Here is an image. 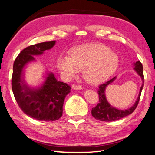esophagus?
<instances>
[{
  "label": "esophagus",
  "mask_w": 155,
  "mask_h": 155,
  "mask_svg": "<svg viewBox=\"0 0 155 155\" xmlns=\"http://www.w3.org/2000/svg\"><path fill=\"white\" fill-rule=\"evenodd\" d=\"M72 88L73 89H75V90H80L82 89V86L81 85H78V84H73L72 85Z\"/></svg>",
  "instance_id": "1"
}]
</instances>
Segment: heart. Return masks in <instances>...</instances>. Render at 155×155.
Returning <instances> with one entry per match:
<instances>
[{"label": "heart", "mask_w": 155, "mask_h": 155, "mask_svg": "<svg viewBox=\"0 0 155 155\" xmlns=\"http://www.w3.org/2000/svg\"><path fill=\"white\" fill-rule=\"evenodd\" d=\"M70 55L61 54L57 66L66 79L76 77L83 70L88 83L98 84L104 82L117 70L119 58L109 47L101 44H88L75 47Z\"/></svg>", "instance_id": "1"}]
</instances>
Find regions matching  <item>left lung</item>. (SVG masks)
<instances>
[{
  "instance_id": "left-lung-1",
  "label": "left lung",
  "mask_w": 155,
  "mask_h": 155,
  "mask_svg": "<svg viewBox=\"0 0 155 155\" xmlns=\"http://www.w3.org/2000/svg\"><path fill=\"white\" fill-rule=\"evenodd\" d=\"M134 69L136 71V72L138 73L142 80V85L140 89L139 96L137 101L134 103L132 107L127 109H118L115 107H114L109 103L106 99L105 94V89L107 86L111 84L113 81L116 79V77H114L112 79L107 81V82L104 83V84H101L99 86V89L97 90V94L99 96V102L97 103L96 107L92 108L91 114L96 120H101V121H106V122H111V121H115L119 120V119L123 118L127 116L130 114H132L133 111L135 110L139 104L140 97H141V91L143 88L144 85V76L143 72V66L141 61H138L134 64Z\"/></svg>"
}]
</instances>
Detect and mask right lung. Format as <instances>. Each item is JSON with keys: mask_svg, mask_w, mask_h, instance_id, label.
Wrapping results in <instances>:
<instances>
[{"mask_svg": "<svg viewBox=\"0 0 155 155\" xmlns=\"http://www.w3.org/2000/svg\"><path fill=\"white\" fill-rule=\"evenodd\" d=\"M55 41H46L25 48L16 58L13 65L12 89L16 101L23 112L30 118L43 121H54L61 117L64 99L71 92V87L59 82L53 73H48L41 87L30 88L23 79V68L40 55L53 48Z\"/></svg>", "mask_w": 155, "mask_h": 155, "instance_id": "right-lung-1", "label": "right lung"}]
</instances>
